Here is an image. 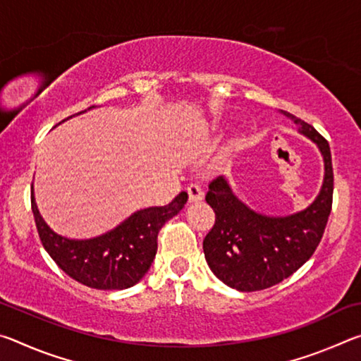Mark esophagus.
<instances>
[{
  "label": "esophagus",
  "instance_id": "1",
  "mask_svg": "<svg viewBox=\"0 0 361 361\" xmlns=\"http://www.w3.org/2000/svg\"><path fill=\"white\" fill-rule=\"evenodd\" d=\"M186 191H188L189 202H200V200L204 199V191L199 185H189Z\"/></svg>",
  "mask_w": 361,
  "mask_h": 361
}]
</instances>
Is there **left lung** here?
<instances>
[{
  "mask_svg": "<svg viewBox=\"0 0 361 361\" xmlns=\"http://www.w3.org/2000/svg\"><path fill=\"white\" fill-rule=\"evenodd\" d=\"M283 114L320 148L325 180L310 207L283 218L248 209L223 176L210 183L205 200L215 212V224L204 239L205 259L221 282L239 291L271 288L296 272L319 247L331 213L334 175L329 145L307 122Z\"/></svg>",
  "mask_w": 361,
  "mask_h": 361,
  "instance_id": "8db88e82",
  "label": "left lung"
}]
</instances>
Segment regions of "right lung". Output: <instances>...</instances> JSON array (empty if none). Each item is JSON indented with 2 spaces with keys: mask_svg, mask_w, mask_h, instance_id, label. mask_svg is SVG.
Returning <instances> with one entry per match:
<instances>
[{
  "mask_svg": "<svg viewBox=\"0 0 361 361\" xmlns=\"http://www.w3.org/2000/svg\"><path fill=\"white\" fill-rule=\"evenodd\" d=\"M186 200L183 191L169 205L140 210L118 228L89 240H70L51 231L39 215L33 192L32 210L42 247L65 274L89 288L124 290L148 272L157 252L159 231Z\"/></svg>",
  "mask_w": 361,
  "mask_h": 361,
  "instance_id": "right-lung-1",
  "label": "right lung"
}]
</instances>
